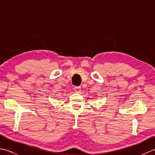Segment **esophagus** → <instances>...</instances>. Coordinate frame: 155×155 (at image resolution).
I'll use <instances>...</instances> for the list:
<instances>
[{"label": "esophagus", "mask_w": 155, "mask_h": 155, "mask_svg": "<svg viewBox=\"0 0 155 155\" xmlns=\"http://www.w3.org/2000/svg\"><path fill=\"white\" fill-rule=\"evenodd\" d=\"M74 90L75 91V92H77V93H79L81 90V87H75L74 88Z\"/></svg>", "instance_id": "34e87169"}]
</instances>
